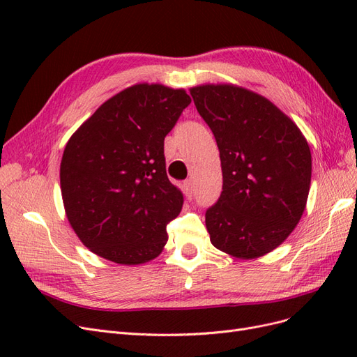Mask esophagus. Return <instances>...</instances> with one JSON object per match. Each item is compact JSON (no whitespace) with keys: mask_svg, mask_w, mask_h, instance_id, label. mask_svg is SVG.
<instances>
[{"mask_svg":"<svg viewBox=\"0 0 357 357\" xmlns=\"http://www.w3.org/2000/svg\"><path fill=\"white\" fill-rule=\"evenodd\" d=\"M183 188H185L186 198L192 199V197H193V181L192 180H186L185 185H183Z\"/></svg>","mask_w":357,"mask_h":357,"instance_id":"1","label":"esophagus"}]
</instances>
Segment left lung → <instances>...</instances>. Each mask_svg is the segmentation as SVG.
<instances>
[{
    "instance_id": "8db88e82",
    "label": "left lung",
    "mask_w": 357,
    "mask_h": 357,
    "mask_svg": "<svg viewBox=\"0 0 357 357\" xmlns=\"http://www.w3.org/2000/svg\"><path fill=\"white\" fill-rule=\"evenodd\" d=\"M220 152L223 190L205 213L211 244L238 259L273 252L305 210L311 152L298 125L265 96L231 83L190 88Z\"/></svg>"
}]
</instances>
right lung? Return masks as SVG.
<instances>
[{"label": "right lung", "instance_id": "1", "mask_svg": "<svg viewBox=\"0 0 357 357\" xmlns=\"http://www.w3.org/2000/svg\"><path fill=\"white\" fill-rule=\"evenodd\" d=\"M190 104L185 89L137 83L77 128L61 160L67 219L95 255L121 265L158 257L183 193L168 180L164 139Z\"/></svg>", "mask_w": 357, "mask_h": 357}]
</instances>
